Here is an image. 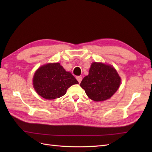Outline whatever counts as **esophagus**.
Instances as JSON below:
<instances>
[{"label":"esophagus","mask_w":152,"mask_h":152,"mask_svg":"<svg viewBox=\"0 0 152 152\" xmlns=\"http://www.w3.org/2000/svg\"><path fill=\"white\" fill-rule=\"evenodd\" d=\"M82 79V77H80V76H78V77H77V80H78V82H79V84H80V82H81Z\"/></svg>","instance_id":"1"}]
</instances>
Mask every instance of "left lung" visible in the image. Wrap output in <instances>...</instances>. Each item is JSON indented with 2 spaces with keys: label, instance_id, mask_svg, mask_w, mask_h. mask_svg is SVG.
Masks as SVG:
<instances>
[{
  "label": "left lung",
  "instance_id": "obj_1",
  "mask_svg": "<svg viewBox=\"0 0 152 152\" xmlns=\"http://www.w3.org/2000/svg\"><path fill=\"white\" fill-rule=\"evenodd\" d=\"M120 84L121 77L113 67L94 62L80 86L90 99L102 102L111 98Z\"/></svg>",
  "mask_w": 152,
  "mask_h": 152
}]
</instances>
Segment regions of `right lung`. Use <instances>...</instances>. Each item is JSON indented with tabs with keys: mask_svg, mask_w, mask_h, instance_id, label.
Masks as SVG:
<instances>
[{
	"mask_svg": "<svg viewBox=\"0 0 152 152\" xmlns=\"http://www.w3.org/2000/svg\"><path fill=\"white\" fill-rule=\"evenodd\" d=\"M34 89L42 98L54 99L66 94L68 87L79 82L58 63H49L40 67L33 79Z\"/></svg>",
	"mask_w": 152,
	"mask_h": 152,
	"instance_id": "add662e5",
	"label": "right lung"
}]
</instances>
